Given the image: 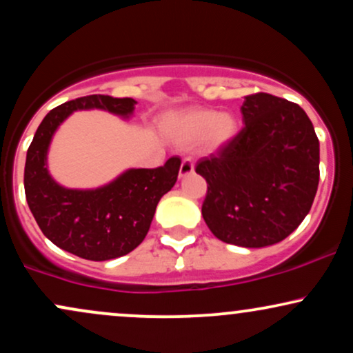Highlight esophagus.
I'll return each mask as SVG.
<instances>
[{
  "instance_id": "1",
  "label": "esophagus",
  "mask_w": 353,
  "mask_h": 353,
  "mask_svg": "<svg viewBox=\"0 0 353 353\" xmlns=\"http://www.w3.org/2000/svg\"><path fill=\"white\" fill-rule=\"evenodd\" d=\"M194 172V163L190 159H184L181 164V169H179V177H185L189 176V174Z\"/></svg>"
}]
</instances>
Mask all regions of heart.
<instances>
[{
	"mask_svg": "<svg viewBox=\"0 0 353 353\" xmlns=\"http://www.w3.org/2000/svg\"><path fill=\"white\" fill-rule=\"evenodd\" d=\"M237 121L214 109H194L177 123V134L184 141H194L208 134L210 149H221L237 136Z\"/></svg>",
	"mask_w": 353,
	"mask_h": 353,
	"instance_id": "b5f03b06",
	"label": "heart"
}]
</instances>
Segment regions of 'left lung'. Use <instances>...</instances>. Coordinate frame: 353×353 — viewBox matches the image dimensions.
<instances>
[{
	"mask_svg": "<svg viewBox=\"0 0 353 353\" xmlns=\"http://www.w3.org/2000/svg\"><path fill=\"white\" fill-rule=\"evenodd\" d=\"M244 128L202 157V217L217 239L241 247L277 244L301 225L319 185V139L305 111L255 92L241 108Z\"/></svg>",
	"mask_w": 353,
	"mask_h": 353,
	"instance_id": "obj_1",
	"label": "left lung"
}]
</instances>
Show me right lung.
Masks as SVG:
<instances>
[{
	"mask_svg": "<svg viewBox=\"0 0 353 353\" xmlns=\"http://www.w3.org/2000/svg\"><path fill=\"white\" fill-rule=\"evenodd\" d=\"M132 98L91 94L51 109L33 137L24 165V192L39 229L54 245L88 261H109L144 241L165 192L176 184L181 159L156 169H129L103 188L66 189L50 176L46 154L58 125L78 109H104L129 117Z\"/></svg>",
	"mask_w": 353,
	"mask_h": 353,
	"instance_id": "1",
	"label": "right lung"
}]
</instances>
